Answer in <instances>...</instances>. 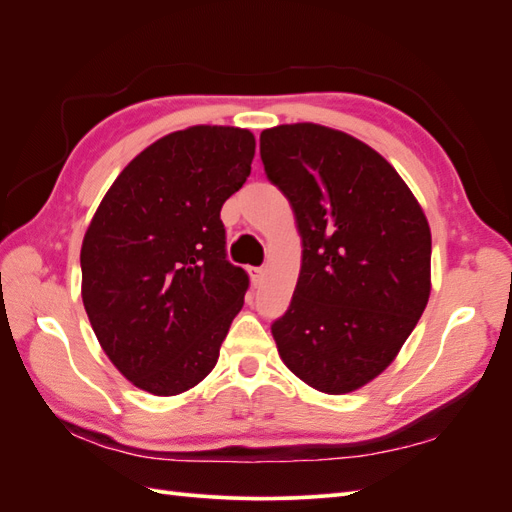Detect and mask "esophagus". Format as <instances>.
Returning a JSON list of instances; mask_svg holds the SVG:
<instances>
[{
	"mask_svg": "<svg viewBox=\"0 0 512 512\" xmlns=\"http://www.w3.org/2000/svg\"><path fill=\"white\" fill-rule=\"evenodd\" d=\"M250 277H252V284L258 286L262 280H265V269H262V267H252L250 269Z\"/></svg>",
	"mask_w": 512,
	"mask_h": 512,
	"instance_id": "34e87169",
	"label": "esophagus"
}]
</instances>
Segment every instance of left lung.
Returning a JSON list of instances; mask_svg holds the SVG:
<instances>
[{"label": "left lung", "mask_w": 512, "mask_h": 512, "mask_svg": "<svg viewBox=\"0 0 512 512\" xmlns=\"http://www.w3.org/2000/svg\"><path fill=\"white\" fill-rule=\"evenodd\" d=\"M265 173L303 243L297 288L271 333L312 389L344 395L389 367L431 292V230L406 181L359 138L318 123L262 130Z\"/></svg>", "instance_id": "left-lung-1"}]
</instances>
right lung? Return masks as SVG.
<instances>
[{"label":"right lung","instance_id":"add662e5","mask_svg":"<svg viewBox=\"0 0 512 512\" xmlns=\"http://www.w3.org/2000/svg\"><path fill=\"white\" fill-rule=\"evenodd\" d=\"M254 151L243 128L170 132L121 170L87 226L91 329L123 378L151 395L205 380L241 312L250 280L226 260L220 211L250 177Z\"/></svg>","mask_w":512,"mask_h":512}]
</instances>
